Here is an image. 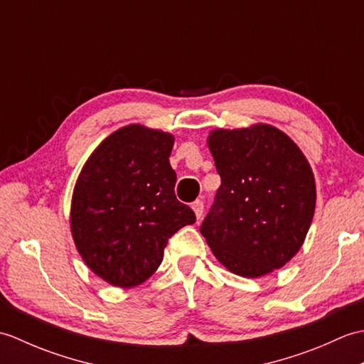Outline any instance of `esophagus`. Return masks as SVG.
Instances as JSON below:
<instances>
[{
  "label": "esophagus",
  "instance_id": "1",
  "mask_svg": "<svg viewBox=\"0 0 364 364\" xmlns=\"http://www.w3.org/2000/svg\"><path fill=\"white\" fill-rule=\"evenodd\" d=\"M192 210H194V213H196V215H197V219H198V220L202 219L203 210H205V205H203L202 200H196V202L192 203Z\"/></svg>",
  "mask_w": 364,
  "mask_h": 364
}]
</instances>
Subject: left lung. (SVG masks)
Instances as JSON below:
<instances>
[{
  "instance_id": "left-lung-1",
  "label": "left lung",
  "mask_w": 364,
  "mask_h": 364,
  "mask_svg": "<svg viewBox=\"0 0 364 364\" xmlns=\"http://www.w3.org/2000/svg\"><path fill=\"white\" fill-rule=\"evenodd\" d=\"M208 146L222 183L200 233L230 272L257 278L283 267L304 244L316 206L304 153L262 123L214 129Z\"/></svg>"
}]
</instances>
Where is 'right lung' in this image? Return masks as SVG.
I'll use <instances>...</instances> for the list:
<instances>
[{"instance_id": "1", "label": "right lung", "mask_w": 364, "mask_h": 364, "mask_svg": "<svg viewBox=\"0 0 364 364\" xmlns=\"http://www.w3.org/2000/svg\"><path fill=\"white\" fill-rule=\"evenodd\" d=\"M173 136L141 125L115 131L90 154L76 181L70 227L92 272L133 288L151 277L164 247L196 214L175 196Z\"/></svg>"}]
</instances>
